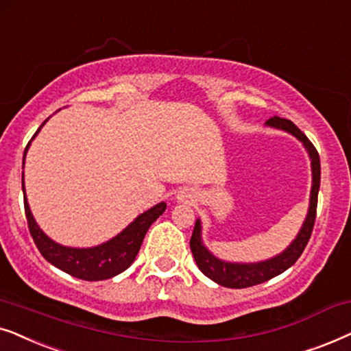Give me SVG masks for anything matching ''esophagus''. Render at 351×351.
Masks as SVG:
<instances>
[{
  "instance_id": "1",
  "label": "esophagus",
  "mask_w": 351,
  "mask_h": 351,
  "mask_svg": "<svg viewBox=\"0 0 351 351\" xmlns=\"http://www.w3.org/2000/svg\"><path fill=\"white\" fill-rule=\"evenodd\" d=\"M194 193L189 189H181L180 193L176 194V200H178V202H191V200H194Z\"/></svg>"
}]
</instances>
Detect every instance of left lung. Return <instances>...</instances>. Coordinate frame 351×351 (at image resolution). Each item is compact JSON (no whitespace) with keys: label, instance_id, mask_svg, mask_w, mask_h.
Wrapping results in <instances>:
<instances>
[{"label":"left lung","instance_id":"8db88e82","mask_svg":"<svg viewBox=\"0 0 351 351\" xmlns=\"http://www.w3.org/2000/svg\"><path fill=\"white\" fill-rule=\"evenodd\" d=\"M266 127L282 130V132L291 133L295 136L298 141L303 144L305 151L308 152L311 162V191H310V205H308V213L303 221L300 231L297 232L295 239L284 249L281 254L271 256L268 260L261 261H252V263H239V261H226L218 258L213 255L207 247H205L202 241V221L200 218L195 219V226L191 236V252H193L195 263H197L199 269L202 271L205 276L212 279L219 286L230 287V289H245L256 286V284L269 281L271 278L278 276V274L284 273V271L291 268V266L298 260L302 252L310 241L313 226H315L316 219V207H317V193H319V183H321V162L319 154L315 149V146L310 143L305 134L298 130L291 120L279 119V117H273L266 121Z\"/></svg>","mask_w":351,"mask_h":351}]
</instances>
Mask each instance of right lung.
<instances>
[{
  "mask_svg": "<svg viewBox=\"0 0 351 351\" xmlns=\"http://www.w3.org/2000/svg\"><path fill=\"white\" fill-rule=\"evenodd\" d=\"M46 121L48 120H45L43 125ZM43 125H41V127H43ZM41 127L36 130L32 141H34L36 134H38ZM30 143L27 144L25 152H23L22 168L25 165V156L30 147ZM22 191L27 223H29L30 234L34 237L40 254L43 255L51 265H54L56 268L62 269L64 273L70 274V276L83 279V281H102V279H110L130 268V265L133 263L139 249H141V244L147 230L167 208L165 202L154 205V207L146 210L144 213L138 215L123 231H120L119 234L112 237V239L102 242L99 245L67 247L51 239V237L38 226V223L35 221L29 200H27L25 184H23V171Z\"/></svg>",
  "mask_w": 351,
  "mask_h": 351,
  "instance_id": "add662e5",
  "label": "right lung"
}]
</instances>
